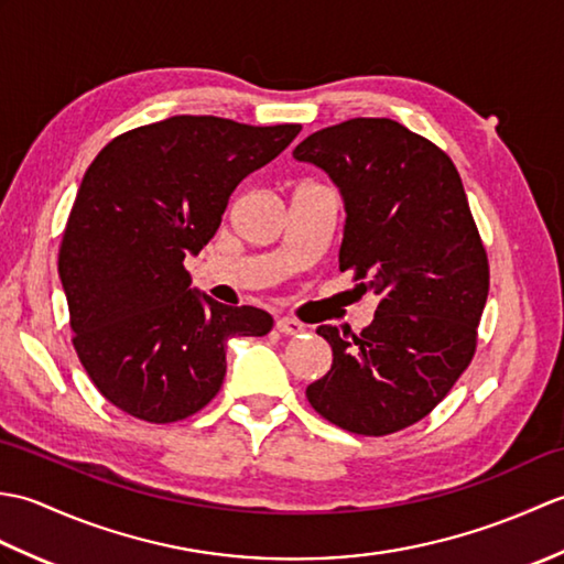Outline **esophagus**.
Segmentation results:
<instances>
[{
  "instance_id": "34e87169",
  "label": "esophagus",
  "mask_w": 564,
  "mask_h": 564,
  "mask_svg": "<svg viewBox=\"0 0 564 564\" xmlns=\"http://www.w3.org/2000/svg\"><path fill=\"white\" fill-rule=\"evenodd\" d=\"M275 329H279L281 334H289V337H295V334L305 332V325L293 317H279L275 319Z\"/></svg>"
}]
</instances>
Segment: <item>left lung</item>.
<instances>
[{
	"label": "left lung",
	"instance_id": "8db88e82",
	"mask_svg": "<svg viewBox=\"0 0 564 564\" xmlns=\"http://www.w3.org/2000/svg\"><path fill=\"white\" fill-rule=\"evenodd\" d=\"M339 188V269L380 303L361 334L317 327L332 368L305 394L327 422L386 436L424 419L473 361L489 267L455 164L390 118H351L293 150Z\"/></svg>",
	"mask_w": 564,
	"mask_h": 564
}]
</instances>
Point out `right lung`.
Listing matches in <instances>:
<instances>
[{
  "instance_id": "1",
  "label": "right lung",
  "mask_w": 564,
  "mask_h": 564,
  "mask_svg": "<svg viewBox=\"0 0 564 564\" xmlns=\"http://www.w3.org/2000/svg\"><path fill=\"white\" fill-rule=\"evenodd\" d=\"M301 126L172 116L113 138L82 178L57 271L79 361L106 400L142 422L203 410L232 337L273 327L259 307L191 289L184 259L218 232L232 191Z\"/></svg>"
}]
</instances>
